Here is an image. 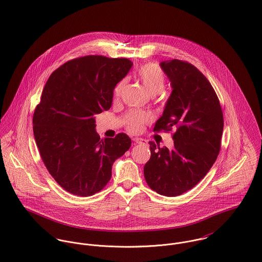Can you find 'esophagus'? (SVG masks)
I'll return each instance as SVG.
<instances>
[{
  "label": "esophagus",
  "mask_w": 262,
  "mask_h": 262,
  "mask_svg": "<svg viewBox=\"0 0 262 262\" xmlns=\"http://www.w3.org/2000/svg\"><path fill=\"white\" fill-rule=\"evenodd\" d=\"M134 142H135L136 144H141V143H145V140L142 139V138H135V139H134Z\"/></svg>",
  "instance_id": "esophagus-1"
}]
</instances>
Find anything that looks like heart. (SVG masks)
<instances>
[{
	"instance_id": "b5f03b06",
	"label": "heart",
	"mask_w": 262,
	"mask_h": 262,
	"mask_svg": "<svg viewBox=\"0 0 262 262\" xmlns=\"http://www.w3.org/2000/svg\"><path fill=\"white\" fill-rule=\"evenodd\" d=\"M136 76L143 83L146 91L151 95L160 93L165 88V73L162 70V68L155 63H145L141 65L136 71ZM124 85V79L117 83L114 91L115 97H119ZM149 119L150 117L145 113L132 111L125 115L124 123L127 130H129L130 133H139L143 129L145 123L149 121Z\"/></svg>"
}]
</instances>
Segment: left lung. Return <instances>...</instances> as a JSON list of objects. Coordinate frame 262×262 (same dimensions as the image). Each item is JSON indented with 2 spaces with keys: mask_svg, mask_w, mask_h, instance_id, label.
<instances>
[{
  "mask_svg": "<svg viewBox=\"0 0 262 262\" xmlns=\"http://www.w3.org/2000/svg\"><path fill=\"white\" fill-rule=\"evenodd\" d=\"M161 67L173 90L154 132L174 129V148L149 142L144 174L151 190L174 197L194 188L215 163L224 120L214 88L194 65L173 59Z\"/></svg>",
  "mask_w": 262,
  "mask_h": 262,
  "instance_id": "8db88e82",
  "label": "left lung"
}]
</instances>
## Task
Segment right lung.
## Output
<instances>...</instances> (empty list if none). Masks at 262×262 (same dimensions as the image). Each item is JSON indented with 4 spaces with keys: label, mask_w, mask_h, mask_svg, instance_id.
Returning a JSON list of instances; mask_svg holds the SVG:
<instances>
[{
    "label": "right lung",
    "mask_w": 262,
    "mask_h": 262,
    "mask_svg": "<svg viewBox=\"0 0 262 262\" xmlns=\"http://www.w3.org/2000/svg\"><path fill=\"white\" fill-rule=\"evenodd\" d=\"M132 66L126 58L88 55L61 65L45 84L34 112V138L48 172L73 195L101 191L115 161L130 147L125 134L100 140L94 116L111 108L114 89Z\"/></svg>",
    "instance_id": "1"
}]
</instances>
